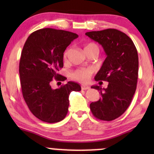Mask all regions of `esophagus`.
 Here are the masks:
<instances>
[{
    "label": "esophagus",
    "mask_w": 154,
    "mask_h": 154,
    "mask_svg": "<svg viewBox=\"0 0 154 154\" xmlns=\"http://www.w3.org/2000/svg\"><path fill=\"white\" fill-rule=\"evenodd\" d=\"M81 88H82V90H84V91H85V90H88L89 89V86L88 85H81Z\"/></svg>",
    "instance_id": "34e87169"
}]
</instances>
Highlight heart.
Returning <instances> with one entry per match:
<instances>
[{
  "mask_svg": "<svg viewBox=\"0 0 154 154\" xmlns=\"http://www.w3.org/2000/svg\"><path fill=\"white\" fill-rule=\"evenodd\" d=\"M92 47H95L96 48L98 49V45L96 44L93 43H90L87 44L84 48V49L89 48H92ZM66 56H67V51H65L64 54H63V59H66ZM92 73L91 69H77L76 71L73 72L72 73V77L73 79H76V80L79 81V82H85L88 81L90 77H91V75Z\"/></svg>",
  "mask_w": 154,
  "mask_h": 154,
  "instance_id": "obj_1",
  "label": "heart"
}]
</instances>
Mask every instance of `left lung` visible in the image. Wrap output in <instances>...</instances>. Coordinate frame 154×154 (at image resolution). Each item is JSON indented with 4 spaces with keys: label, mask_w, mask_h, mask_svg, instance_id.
Here are the masks:
<instances>
[{
    "label": "left lung",
    "mask_w": 154,
    "mask_h": 154,
    "mask_svg": "<svg viewBox=\"0 0 154 154\" xmlns=\"http://www.w3.org/2000/svg\"><path fill=\"white\" fill-rule=\"evenodd\" d=\"M85 35L100 44L107 56L95 79L109 85L103 89L92 86L100 91L101 98L90 104V108L97 119L112 121L128 109L135 93L138 77L137 49L130 37L116 29L88 32Z\"/></svg>",
    "instance_id": "left-lung-1"
}]
</instances>
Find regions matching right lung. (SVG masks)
Returning a JSON list of instances; mask_svg holds the SVG:
<instances>
[{
  "mask_svg": "<svg viewBox=\"0 0 154 154\" xmlns=\"http://www.w3.org/2000/svg\"><path fill=\"white\" fill-rule=\"evenodd\" d=\"M77 37L71 32L44 28L33 32L24 43L19 69L22 95L33 115L41 121L63 120L68 112L70 93L81 91L74 82L55 90L51 86L53 79L64 80L58 74L63 66V52Z\"/></svg>",
  "mask_w": 154,
  "mask_h": 154,
  "instance_id": "right-lung-1",
  "label": "right lung"
}]
</instances>
